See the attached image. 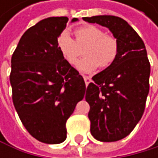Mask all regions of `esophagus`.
Here are the masks:
<instances>
[{"mask_svg": "<svg viewBox=\"0 0 158 158\" xmlns=\"http://www.w3.org/2000/svg\"><path fill=\"white\" fill-rule=\"evenodd\" d=\"M83 78H84V81H85V84H89L91 82V77H87V76H83Z\"/></svg>", "mask_w": 158, "mask_h": 158, "instance_id": "esophagus-1", "label": "esophagus"}]
</instances>
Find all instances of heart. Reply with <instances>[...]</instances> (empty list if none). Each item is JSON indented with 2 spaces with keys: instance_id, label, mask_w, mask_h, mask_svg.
Listing matches in <instances>:
<instances>
[{
  "instance_id": "obj_1",
  "label": "heart",
  "mask_w": 158,
  "mask_h": 158,
  "mask_svg": "<svg viewBox=\"0 0 158 158\" xmlns=\"http://www.w3.org/2000/svg\"><path fill=\"white\" fill-rule=\"evenodd\" d=\"M75 40L67 32L61 33L57 39V48L63 60L70 65H76L82 55L85 58L77 64L78 70L92 72L98 67L108 68L118 55V41L116 37L105 34L95 25H83L74 30Z\"/></svg>"
}]
</instances>
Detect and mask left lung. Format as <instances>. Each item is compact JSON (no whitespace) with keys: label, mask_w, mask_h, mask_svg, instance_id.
Masks as SVG:
<instances>
[{"label":"left lung","mask_w":158,"mask_h":158,"mask_svg":"<svg viewBox=\"0 0 158 158\" xmlns=\"http://www.w3.org/2000/svg\"><path fill=\"white\" fill-rule=\"evenodd\" d=\"M83 20L109 28L118 41L117 60L92 77L85 94L92 135L103 142L118 141L134 130L144 113L151 72L147 51L141 38L119 17Z\"/></svg>","instance_id":"obj_1"}]
</instances>
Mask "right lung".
Here are the masks:
<instances>
[{"mask_svg": "<svg viewBox=\"0 0 158 158\" xmlns=\"http://www.w3.org/2000/svg\"><path fill=\"white\" fill-rule=\"evenodd\" d=\"M67 22V17L41 20L24 32L11 58L15 109L28 133L46 144L66 139V121L86 89L83 77L57 48Z\"/></svg>", "mask_w": 158, "mask_h": 158, "instance_id": "right-lung-1", "label": "right lung"}]
</instances>
